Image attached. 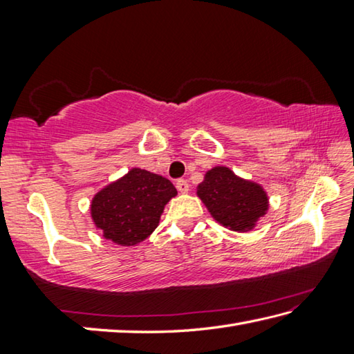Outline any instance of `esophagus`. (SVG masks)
Segmentation results:
<instances>
[{
  "label": "esophagus",
  "mask_w": 354,
  "mask_h": 354,
  "mask_svg": "<svg viewBox=\"0 0 354 354\" xmlns=\"http://www.w3.org/2000/svg\"><path fill=\"white\" fill-rule=\"evenodd\" d=\"M176 189H178L179 193H189L190 185H189V183L185 181V179H178V181H176Z\"/></svg>",
  "instance_id": "esophagus-1"
}]
</instances>
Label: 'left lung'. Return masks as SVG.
Instances as JSON below:
<instances>
[{"instance_id": "1", "label": "left lung", "mask_w": 354, "mask_h": 354, "mask_svg": "<svg viewBox=\"0 0 354 354\" xmlns=\"http://www.w3.org/2000/svg\"><path fill=\"white\" fill-rule=\"evenodd\" d=\"M196 194L216 222L237 232L254 230L269 209L266 190L225 165H216L205 173Z\"/></svg>"}]
</instances>
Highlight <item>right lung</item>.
Instances as JSON below:
<instances>
[{"label": "right lung", "mask_w": 354, "mask_h": 354, "mask_svg": "<svg viewBox=\"0 0 354 354\" xmlns=\"http://www.w3.org/2000/svg\"><path fill=\"white\" fill-rule=\"evenodd\" d=\"M176 194L167 178L133 167L97 192L89 212L104 239L120 246H133L152 234L164 207Z\"/></svg>", "instance_id": "1"}]
</instances>
